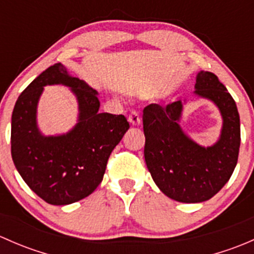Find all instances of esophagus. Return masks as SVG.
Here are the masks:
<instances>
[{
  "label": "esophagus",
  "instance_id": "obj_1",
  "mask_svg": "<svg viewBox=\"0 0 254 254\" xmlns=\"http://www.w3.org/2000/svg\"><path fill=\"white\" fill-rule=\"evenodd\" d=\"M127 120H129L130 124L132 125H140V123H141V118H140V114L136 111L130 112L129 117H127Z\"/></svg>",
  "mask_w": 254,
  "mask_h": 254
}]
</instances>
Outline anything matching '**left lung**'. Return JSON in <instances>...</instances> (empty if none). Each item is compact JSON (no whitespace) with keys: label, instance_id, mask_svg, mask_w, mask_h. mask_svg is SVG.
<instances>
[{"label":"left lung","instance_id":"obj_1","mask_svg":"<svg viewBox=\"0 0 254 254\" xmlns=\"http://www.w3.org/2000/svg\"><path fill=\"white\" fill-rule=\"evenodd\" d=\"M194 93L214 102L221 113V135L209 147L189 139L179 127L182 101L148 104L142 115L146 166L161 191L181 203H201L219 193L234 173L240 151V115L226 87L212 72L200 71Z\"/></svg>","mask_w":254,"mask_h":254}]
</instances>
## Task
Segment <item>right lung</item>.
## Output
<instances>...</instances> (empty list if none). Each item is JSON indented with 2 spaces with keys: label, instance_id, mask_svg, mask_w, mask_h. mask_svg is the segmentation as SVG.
Returning a JSON list of instances; mask_svg holds the SVG:
<instances>
[{
  "label": "right lung",
  "instance_id": "1",
  "mask_svg": "<svg viewBox=\"0 0 254 254\" xmlns=\"http://www.w3.org/2000/svg\"><path fill=\"white\" fill-rule=\"evenodd\" d=\"M48 84L70 86L79 102V123L58 137H44L36 125L37 102ZM99 106L97 91L68 75L60 63L18 97L12 113V160L28 187L51 205H67L93 193L112 151L130 127L124 115L99 113Z\"/></svg>",
  "mask_w": 254,
  "mask_h": 254
}]
</instances>
